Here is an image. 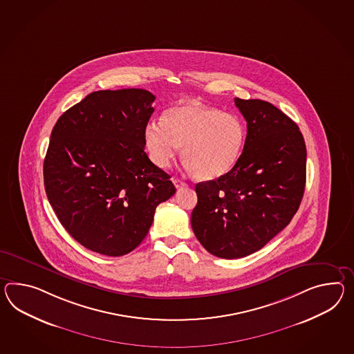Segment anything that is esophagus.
<instances>
[{
    "instance_id": "34e87169",
    "label": "esophagus",
    "mask_w": 354,
    "mask_h": 354,
    "mask_svg": "<svg viewBox=\"0 0 354 354\" xmlns=\"http://www.w3.org/2000/svg\"><path fill=\"white\" fill-rule=\"evenodd\" d=\"M173 183L176 189L183 188V187H187V183H185V181L180 180V179H173Z\"/></svg>"
}]
</instances>
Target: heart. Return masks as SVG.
<instances>
[{"instance_id": "heart-1", "label": "heart", "mask_w": 354, "mask_h": 354, "mask_svg": "<svg viewBox=\"0 0 354 354\" xmlns=\"http://www.w3.org/2000/svg\"><path fill=\"white\" fill-rule=\"evenodd\" d=\"M143 140L152 162L169 167L181 148L187 167L199 179H215L238 162L244 143V122L215 107L184 104L170 107L162 121L147 122Z\"/></svg>"}]
</instances>
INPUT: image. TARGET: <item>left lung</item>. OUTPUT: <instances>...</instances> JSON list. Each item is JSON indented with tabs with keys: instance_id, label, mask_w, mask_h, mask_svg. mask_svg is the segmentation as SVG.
<instances>
[{
	"instance_id": "1",
	"label": "left lung",
	"mask_w": 354,
	"mask_h": 354,
	"mask_svg": "<svg viewBox=\"0 0 354 354\" xmlns=\"http://www.w3.org/2000/svg\"><path fill=\"white\" fill-rule=\"evenodd\" d=\"M247 121L236 165L196 185L190 223L199 243L220 259L261 250L290 223L306 185L307 151L298 125L274 104L235 98Z\"/></svg>"
}]
</instances>
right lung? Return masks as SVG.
Wrapping results in <instances>:
<instances>
[{"mask_svg":"<svg viewBox=\"0 0 354 354\" xmlns=\"http://www.w3.org/2000/svg\"><path fill=\"white\" fill-rule=\"evenodd\" d=\"M155 95L130 88L97 91L61 115L44 164V189L65 230L86 250L124 256L176 192L145 152Z\"/></svg>","mask_w":354,"mask_h":354,"instance_id":"right-lung-1","label":"right lung"}]
</instances>
